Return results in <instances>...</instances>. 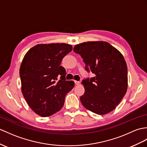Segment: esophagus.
<instances>
[{"instance_id": "obj_1", "label": "esophagus", "mask_w": 147, "mask_h": 147, "mask_svg": "<svg viewBox=\"0 0 147 147\" xmlns=\"http://www.w3.org/2000/svg\"><path fill=\"white\" fill-rule=\"evenodd\" d=\"M74 83L76 85H79L80 84V81H74Z\"/></svg>"}]
</instances>
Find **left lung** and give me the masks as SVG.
<instances>
[{
    "mask_svg": "<svg viewBox=\"0 0 147 147\" xmlns=\"http://www.w3.org/2000/svg\"><path fill=\"white\" fill-rule=\"evenodd\" d=\"M73 51L83 59L85 69L95 75L82 81L85 90L80 97L82 105L98 115L115 110L128 88L127 66L121 53L105 41L81 43Z\"/></svg>",
    "mask_w": 147,
    "mask_h": 147,
    "instance_id": "1",
    "label": "left lung"
}]
</instances>
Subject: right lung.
<instances>
[{"mask_svg":"<svg viewBox=\"0 0 147 147\" xmlns=\"http://www.w3.org/2000/svg\"><path fill=\"white\" fill-rule=\"evenodd\" d=\"M72 49V46L64 43L40 44L23 58L19 70L22 93L30 108L40 117L59 111L66 94L74 86L73 81L65 80L66 70L60 66Z\"/></svg>","mask_w":147,"mask_h":147,"instance_id":"right-lung-1","label":"right lung"}]
</instances>
